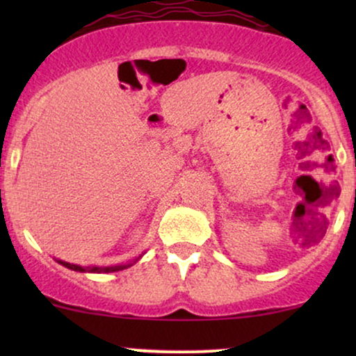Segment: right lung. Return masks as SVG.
Returning a JSON list of instances; mask_svg holds the SVG:
<instances>
[{"label":"right lung","instance_id":"right-lung-1","mask_svg":"<svg viewBox=\"0 0 356 356\" xmlns=\"http://www.w3.org/2000/svg\"><path fill=\"white\" fill-rule=\"evenodd\" d=\"M138 259V257H137ZM61 266L68 268V269H73V271H80V273H115V271H122V269L132 266V263L130 264H118V266H79V264H70L67 263V261H61V259H56ZM136 263V261H134Z\"/></svg>","mask_w":356,"mask_h":356}]
</instances>
